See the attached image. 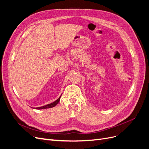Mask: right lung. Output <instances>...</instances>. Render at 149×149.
<instances>
[{
	"mask_svg": "<svg viewBox=\"0 0 149 149\" xmlns=\"http://www.w3.org/2000/svg\"><path fill=\"white\" fill-rule=\"evenodd\" d=\"M62 96V95H61V97H59L57 100H56L55 102H54L52 103L48 104H46L45 106H41V107H38V108H33L36 109H47V108H53V107H54L57 104V103L59 102V101H60L61 97Z\"/></svg>",
	"mask_w": 149,
	"mask_h": 149,
	"instance_id": "1",
	"label": "right lung"
}]
</instances>
